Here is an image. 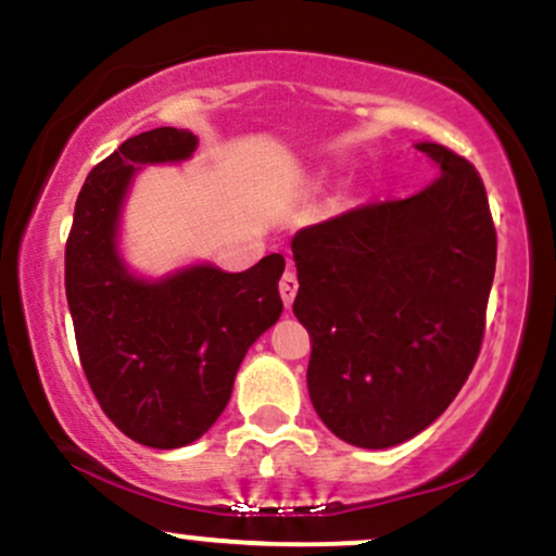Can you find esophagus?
<instances>
[{
	"label": "esophagus",
	"mask_w": 556,
	"mask_h": 556,
	"mask_svg": "<svg viewBox=\"0 0 556 556\" xmlns=\"http://www.w3.org/2000/svg\"><path fill=\"white\" fill-rule=\"evenodd\" d=\"M279 295H282V303L290 308L292 300L298 295V277L292 271H285L282 279H279Z\"/></svg>",
	"instance_id": "34e87169"
}]
</instances>
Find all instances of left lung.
<instances>
[{"label": "left lung", "instance_id": "obj_1", "mask_svg": "<svg viewBox=\"0 0 556 556\" xmlns=\"http://www.w3.org/2000/svg\"><path fill=\"white\" fill-rule=\"evenodd\" d=\"M418 151L442 175L292 238L308 394L324 426L363 450L402 444L457 397L478 358L496 266L489 198L473 164Z\"/></svg>", "mask_w": 556, "mask_h": 556}]
</instances>
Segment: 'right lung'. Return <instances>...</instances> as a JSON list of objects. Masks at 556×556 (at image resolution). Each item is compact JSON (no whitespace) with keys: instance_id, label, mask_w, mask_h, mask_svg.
Masks as SVG:
<instances>
[{"instance_id":"add662e5","label":"right lung","mask_w":556,"mask_h":556,"mask_svg":"<svg viewBox=\"0 0 556 556\" xmlns=\"http://www.w3.org/2000/svg\"><path fill=\"white\" fill-rule=\"evenodd\" d=\"M198 138L154 127L96 164L75 201L65 292L83 371L125 437L154 450L201 439L232 394L248 348L282 314L279 253L229 274L208 261L146 277L123 256V212L143 167L188 162Z\"/></svg>"}]
</instances>
